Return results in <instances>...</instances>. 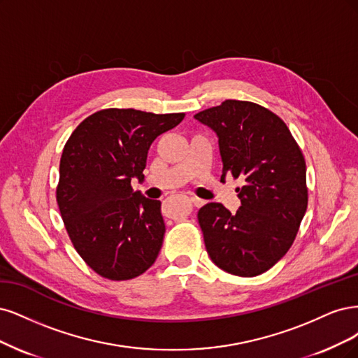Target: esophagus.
I'll return each mask as SVG.
<instances>
[{
    "label": "esophagus",
    "mask_w": 358,
    "mask_h": 358,
    "mask_svg": "<svg viewBox=\"0 0 358 358\" xmlns=\"http://www.w3.org/2000/svg\"><path fill=\"white\" fill-rule=\"evenodd\" d=\"M189 201H190L194 206H202V205L205 203V201L201 199V198H198V196H190Z\"/></svg>",
    "instance_id": "obj_1"
}]
</instances>
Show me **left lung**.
I'll list each match as a JSON object with an SVG mask.
<instances>
[{
  "instance_id": "8db88e82",
  "label": "left lung",
  "mask_w": 358,
  "mask_h": 358,
  "mask_svg": "<svg viewBox=\"0 0 358 358\" xmlns=\"http://www.w3.org/2000/svg\"><path fill=\"white\" fill-rule=\"evenodd\" d=\"M218 136L227 174L244 180L236 214L210 202L198 222L211 260L238 276L269 271L290 250L308 206L306 164L282 119L250 101L226 99L194 114Z\"/></svg>"
}]
</instances>
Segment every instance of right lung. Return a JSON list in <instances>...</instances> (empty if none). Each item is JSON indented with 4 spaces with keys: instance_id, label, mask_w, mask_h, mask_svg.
I'll use <instances>...</instances> for the list:
<instances>
[{
    "instance_id": "obj_1",
    "label": "right lung",
    "mask_w": 358,
    "mask_h": 358,
    "mask_svg": "<svg viewBox=\"0 0 358 358\" xmlns=\"http://www.w3.org/2000/svg\"><path fill=\"white\" fill-rule=\"evenodd\" d=\"M184 116L106 108L68 138L56 202L76 251L102 278L132 280L157 259L165 235L160 201L132 192L131 180L144 178L150 145Z\"/></svg>"
}]
</instances>
